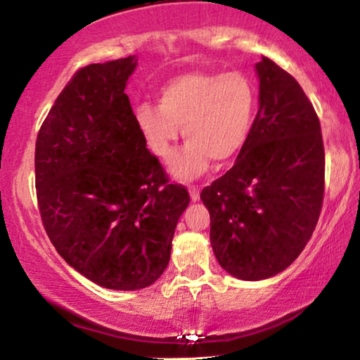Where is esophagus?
I'll return each instance as SVG.
<instances>
[{
	"instance_id": "esophagus-1",
	"label": "esophagus",
	"mask_w": 360,
	"mask_h": 360,
	"mask_svg": "<svg viewBox=\"0 0 360 360\" xmlns=\"http://www.w3.org/2000/svg\"><path fill=\"white\" fill-rule=\"evenodd\" d=\"M189 194H191L192 200L197 202L198 197H200V189H198L197 186H189Z\"/></svg>"
}]
</instances>
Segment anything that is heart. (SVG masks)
Wrapping results in <instances>:
<instances>
[{"label":"heart","instance_id":"1","mask_svg":"<svg viewBox=\"0 0 360 360\" xmlns=\"http://www.w3.org/2000/svg\"><path fill=\"white\" fill-rule=\"evenodd\" d=\"M158 106L141 103L134 122L155 157L168 160L179 139L187 142L173 160L179 179L200 176L214 163L233 160L248 142L255 112V89L240 72H186L166 82Z\"/></svg>","mask_w":360,"mask_h":360}]
</instances>
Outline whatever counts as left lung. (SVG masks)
I'll return each mask as SVG.
<instances>
[{
    "label": "left lung",
    "instance_id": "8db88e82",
    "mask_svg": "<svg viewBox=\"0 0 360 360\" xmlns=\"http://www.w3.org/2000/svg\"><path fill=\"white\" fill-rule=\"evenodd\" d=\"M259 112L231 169L202 191L218 264L239 280L275 276L317 226L325 150L317 112L291 74L257 63Z\"/></svg>",
    "mask_w": 360,
    "mask_h": 360
}]
</instances>
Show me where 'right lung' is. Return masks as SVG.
<instances>
[{"mask_svg": "<svg viewBox=\"0 0 360 360\" xmlns=\"http://www.w3.org/2000/svg\"><path fill=\"white\" fill-rule=\"evenodd\" d=\"M136 58L80 68L35 143L43 228L69 265L100 286L147 288L168 266L189 205L143 142L124 94Z\"/></svg>", "mask_w": 360, "mask_h": 360, "instance_id": "1", "label": "right lung"}]
</instances>
